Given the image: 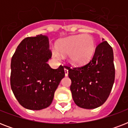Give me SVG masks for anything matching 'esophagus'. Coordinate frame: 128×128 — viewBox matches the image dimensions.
I'll return each instance as SVG.
<instances>
[{
  "instance_id": "1",
  "label": "esophagus",
  "mask_w": 128,
  "mask_h": 128,
  "mask_svg": "<svg viewBox=\"0 0 128 128\" xmlns=\"http://www.w3.org/2000/svg\"><path fill=\"white\" fill-rule=\"evenodd\" d=\"M64 72H65V76H67L68 75V68L65 66L64 67Z\"/></svg>"
}]
</instances>
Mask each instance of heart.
<instances>
[{
	"mask_svg": "<svg viewBox=\"0 0 128 128\" xmlns=\"http://www.w3.org/2000/svg\"><path fill=\"white\" fill-rule=\"evenodd\" d=\"M58 52L53 54L59 58L60 55L69 54L70 60L76 64H82L91 58L94 50V40L89 34H79L60 40L56 46Z\"/></svg>",
	"mask_w": 128,
	"mask_h": 128,
	"instance_id": "heart-1",
	"label": "heart"
}]
</instances>
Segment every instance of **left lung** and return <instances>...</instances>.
Wrapping results in <instances>:
<instances>
[{
  "mask_svg": "<svg viewBox=\"0 0 128 128\" xmlns=\"http://www.w3.org/2000/svg\"><path fill=\"white\" fill-rule=\"evenodd\" d=\"M66 66L72 81V98L78 106L94 109L107 100L115 80L113 50L107 41L103 39L98 44L93 57L86 64Z\"/></svg>",
  "mask_w": 128,
  "mask_h": 128,
  "instance_id": "left-lung-1",
  "label": "left lung"
}]
</instances>
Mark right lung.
I'll return each instance as SVG.
<instances>
[{
  "mask_svg": "<svg viewBox=\"0 0 128 128\" xmlns=\"http://www.w3.org/2000/svg\"><path fill=\"white\" fill-rule=\"evenodd\" d=\"M51 57L48 37L42 34L24 39L13 54L11 89L19 104L26 109L40 110L48 108L65 76L62 65L52 69L47 64Z\"/></svg>",
  "mask_w": 128,
  "mask_h": 128,
  "instance_id": "obj_1",
  "label": "right lung"
}]
</instances>
